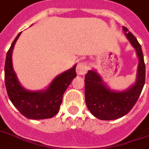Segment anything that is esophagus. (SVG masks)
<instances>
[{
  "label": "esophagus",
  "mask_w": 149,
  "mask_h": 149,
  "mask_svg": "<svg viewBox=\"0 0 149 149\" xmlns=\"http://www.w3.org/2000/svg\"><path fill=\"white\" fill-rule=\"evenodd\" d=\"M88 70V63L86 61H80L77 63V72L79 75H84Z\"/></svg>",
  "instance_id": "obj_1"
}]
</instances>
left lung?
Wrapping results in <instances>:
<instances>
[{"label":"left lung","mask_w":149,"mask_h":149,"mask_svg":"<svg viewBox=\"0 0 149 149\" xmlns=\"http://www.w3.org/2000/svg\"><path fill=\"white\" fill-rule=\"evenodd\" d=\"M123 30L139 59L135 85L127 91L116 92L104 86L95 71L88 70L85 77L86 106L95 117L102 120H116L128 113L137 102L146 81V65L140 44L125 26Z\"/></svg>","instance_id":"obj_1"}]
</instances>
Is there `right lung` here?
I'll use <instances>...</instances> for the list:
<instances>
[{
  "label": "right lung",
  "instance_id": "1",
  "mask_svg": "<svg viewBox=\"0 0 149 149\" xmlns=\"http://www.w3.org/2000/svg\"><path fill=\"white\" fill-rule=\"evenodd\" d=\"M20 34L19 32L17 35L9 48L5 61V86L9 98L21 114L28 119L51 118L58 113L63 93L72 79L77 77L76 65L70 70L57 76L45 91H27L19 84L12 65V52Z\"/></svg>",
  "mask_w": 149,
  "mask_h": 149
}]
</instances>
